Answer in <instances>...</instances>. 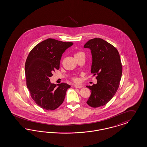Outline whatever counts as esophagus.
Wrapping results in <instances>:
<instances>
[{"mask_svg": "<svg viewBox=\"0 0 147 147\" xmlns=\"http://www.w3.org/2000/svg\"><path fill=\"white\" fill-rule=\"evenodd\" d=\"M74 87H76V88H82V86H81V85H76V84L74 85Z\"/></svg>", "mask_w": 147, "mask_h": 147, "instance_id": "34e87169", "label": "esophagus"}]
</instances>
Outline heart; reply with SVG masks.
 <instances>
[{"label": "heart", "mask_w": 147, "mask_h": 147, "mask_svg": "<svg viewBox=\"0 0 147 147\" xmlns=\"http://www.w3.org/2000/svg\"><path fill=\"white\" fill-rule=\"evenodd\" d=\"M81 54H83L82 52H78V53H76V54H75V56H76L79 55H80ZM73 80H74V81H78V79L77 78H73Z\"/></svg>", "instance_id": "b5f03b06"}]
</instances>
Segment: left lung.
<instances>
[{"instance_id": "1", "label": "left lung", "mask_w": 147, "mask_h": 147, "mask_svg": "<svg viewBox=\"0 0 147 147\" xmlns=\"http://www.w3.org/2000/svg\"><path fill=\"white\" fill-rule=\"evenodd\" d=\"M84 47L91 51V71L97 80L96 84L86 86L91 91L86 102L92 107H102L111 100L119 85L122 74L119 54L114 46L99 38L88 40Z\"/></svg>"}]
</instances>
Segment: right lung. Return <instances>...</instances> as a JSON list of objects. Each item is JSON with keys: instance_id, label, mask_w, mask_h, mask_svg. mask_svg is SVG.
I'll use <instances>...</instances> for the list:
<instances>
[{"instance_id": "1", "label": "right lung", "mask_w": 147, "mask_h": 147, "mask_svg": "<svg viewBox=\"0 0 147 147\" xmlns=\"http://www.w3.org/2000/svg\"><path fill=\"white\" fill-rule=\"evenodd\" d=\"M73 45L48 38L35 46L28 56L25 65L26 85L32 99L45 110H54L60 107L71 87L66 83L51 84L49 78L60 68L62 54Z\"/></svg>"}]
</instances>
